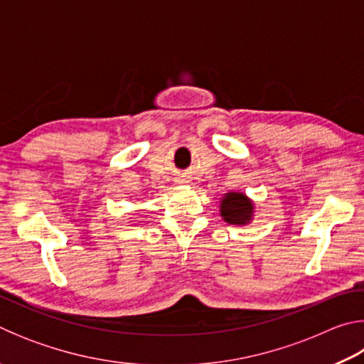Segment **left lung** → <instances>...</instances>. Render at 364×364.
<instances>
[{"instance_id": "left-lung-1", "label": "left lung", "mask_w": 364, "mask_h": 364, "mask_svg": "<svg viewBox=\"0 0 364 364\" xmlns=\"http://www.w3.org/2000/svg\"><path fill=\"white\" fill-rule=\"evenodd\" d=\"M255 204L242 191H230L221 196L220 215L228 225L247 226L254 221Z\"/></svg>"}]
</instances>
